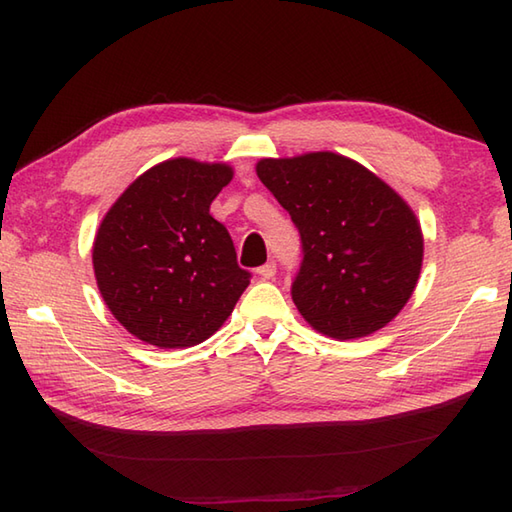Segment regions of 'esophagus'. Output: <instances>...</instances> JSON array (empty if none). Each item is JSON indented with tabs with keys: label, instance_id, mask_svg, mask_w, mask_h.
I'll use <instances>...</instances> for the list:
<instances>
[{
	"label": "esophagus",
	"instance_id": "esophagus-1",
	"mask_svg": "<svg viewBox=\"0 0 512 512\" xmlns=\"http://www.w3.org/2000/svg\"><path fill=\"white\" fill-rule=\"evenodd\" d=\"M257 275L262 277V279H275V275H277V264H275V262L264 264L262 268H257Z\"/></svg>",
	"mask_w": 512,
	"mask_h": 512
}]
</instances>
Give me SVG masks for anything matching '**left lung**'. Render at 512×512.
<instances>
[{"instance_id":"1","label":"left lung","mask_w":512,"mask_h":512,"mask_svg":"<svg viewBox=\"0 0 512 512\" xmlns=\"http://www.w3.org/2000/svg\"><path fill=\"white\" fill-rule=\"evenodd\" d=\"M257 176L299 228L292 301L314 330L363 339L416 290L424 239L411 206L361 162L334 151L262 158Z\"/></svg>"}]
</instances>
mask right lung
<instances>
[{
	"label": "right lung",
	"instance_id": "add662e5",
	"mask_svg": "<svg viewBox=\"0 0 512 512\" xmlns=\"http://www.w3.org/2000/svg\"><path fill=\"white\" fill-rule=\"evenodd\" d=\"M226 162L171 158L147 169L101 220L92 246L96 286L123 328L160 350L209 339L231 317L250 273L209 213Z\"/></svg>",
	"mask_w": 512,
	"mask_h": 512
}]
</instances>
